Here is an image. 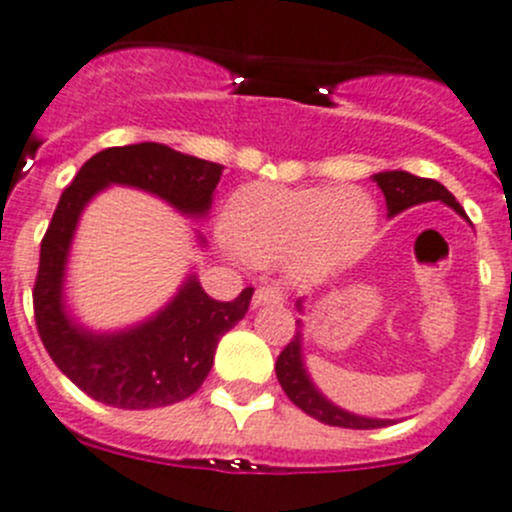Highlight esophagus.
Instances as JSON below:
<instances>
[{
    "label": "esophagus",
    "instance_id": "esophagus-1",
    "mask_svg": "<svg viewBox=\"0 0 512 512\" xmlns=\"http://www.w3.org/2000/svg\"><path fill=\"white\" fill-rule=\"evenodd\" d=\"M268 303H283L281 288L271 286V283H266V286H258L254 293V306H268Z\"/></svg>",
    "mask_w": 512,
    "mask_h": 512
}]
</instances>
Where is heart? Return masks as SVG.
<instances>
[{
	"instance_id": "b5f03b06",
	"label": "heart",
	"mask_w": 512,
	"mask_h": 512,
	"mask_svg": "<svg viewBox=\"0 0 512 512\" xmlns=\"http://www.w3.org/2000/svg\"><path fill=\"white\" fill-rule=\"evenodd\" d=\"M376 226V206L361 189H288L251 184L226 211L234 249L251 263L291 256L298 273H323L356 256Z\"/></svg>"
}]
</instances>
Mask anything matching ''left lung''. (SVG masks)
Masks as SVG:
<instances>
[{"mask_svg":"<svg viewBox=\"0 0 512 512\" xmlns=\"http://www.w3.org/2000/svg\"><path fill=\"white\" fill-rule=\"evenodd\" d=\"M378 186H381L383 196H386L388 204V216H396L401 211L411 209V206L428 204V201H443L450 209L458 211L460 216H465L463 206L455 201V196L445 189L443 184L433 179H421V176H413L408 171H381V174L373 176ZM301 308V301H298ZM298 323L296 336L291 338L286 348L281 351L276 361V378L281 383V388L286 391V396L301 408L303 413H308L316 421L326 423V426H338V428H353V430H371V428H383L391 421H381V418H366L356 416V413H348L343 408L333 406L316 386L308 378L306 366H303V351H301V321Z\"/></svg>","mask_w":512,"mask_h":512,"instance_id":"8db88e82","label":"left lung"}]
</instances>
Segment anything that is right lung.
<instances>
[{"mask_svg":"<svg viewBox=\"0 0 512 512\" xmlns=\"http://www.w3.org/2000/svg\"><path fill=\"white\" fill-rule=\"evenodd\" d=\"M224 166L144 141L99 151L64 189L39 251L34 318L59 371L94 401L126 411L179 403L196 393L214 366L221 336L249 311L254 288L216 301L189 276L171 303L134 328L94 333L64 308V268L84 206L109 184L159 196L186 216L209 214ZM201 239V236H199Z\"/></svg>","mask_w":512,"mask_h":512,"instance_id":"add662e5","label":"right lung"}]
</instances>
